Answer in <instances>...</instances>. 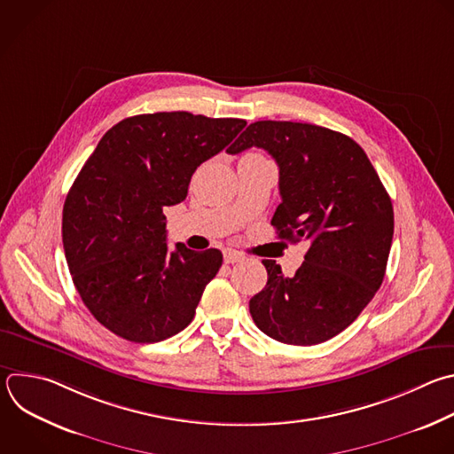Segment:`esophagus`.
Segmentation results:
<instances>
[{
  "mask_svg": "<svg viewBox=\"0 0 454 454\" xmlns=\"http://www.w3.org/2000/svg\"><path fill=\"white\" fill-rule=\"evenodd\" d=\"M242 260H244L242 253L233 251V249L224 251V263H237V262H242Z\"/></svg>",
  "mask_w": 454,
  "mask_h": 454,
  "instance_id": "1",
  "label": "esophagus"
}]
</instances>
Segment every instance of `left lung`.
Segmentation results:
<instances>
[{"label":"left lung","instance_id":"left-lung-1","mask_svg":"<svg viewBox=\"0 0 454 454\" xmlns=\"http://www.w3.org/2000/svg\"><path fill=\"white\" fill-rule=\"evenodd\" d=\"M262 147L279 168L270 224L279 239L307 242L305 262L285 276L262 260L267 285L251 297L254 325L290 346L344 332L369 305L387 269L394 210L365 151L348 135L309 122L256 121L228 153Z\"/></svg>","mask_w":454,"mask_h":454}]
</instances>
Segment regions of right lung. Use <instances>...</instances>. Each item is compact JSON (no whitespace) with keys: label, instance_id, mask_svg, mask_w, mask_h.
Masks as SVG:
<instances>
[{"label":"right lung","instance_id":"1","mask_svg":"<svg viewBox=\"0 0 454 454\" xmlns=\"http://www.w3.org/2000/svg\"><path fill=\"white\" fill-rule=\"evenodd\" d=\"M244 126L191 112L133 115L82 168L62 214L66 260L85 307L117 337L153 344L194 319L223 253L184 244L169 253L162 208L187 198L194 171Z\"/></svg>","mask_w":454,"mask_h":454}]
</instances>
